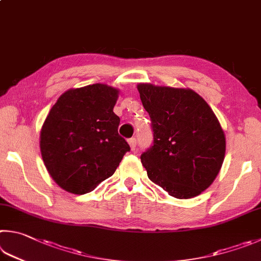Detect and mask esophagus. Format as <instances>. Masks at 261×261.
Listing matches in <instances>:
<instances>
[{
  "instance_id": "obj_1",
  "label": "esophagus",
  "mask_w": 261,
  "mask_h": 261,
  "mask_svg": "<svg viewBox=\"0 0 261 261\" xmlns=\"http://www.w3.org/2000/svg\"><path fill=\"white\" fill-rule=\"evenodd\" d=\"M127 143H129L130 147H131V150H135L136 149V147H137V140H136V138L129 139V140H127Z\"/></svg>"
}]
</instances>
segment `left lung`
<instances>
[{
    "label": "left lung",
    "instance_id": "8db88e82",
    "mask_svg": "<svg viewBox=\"0 0 261 261\" xmlns=\"http://www.w3.org/2000/svg\"><path fill=\"white\" fill-rule=\"evenodd\" d=\"M149 114L153 146L141 163L154 184L176 198L205 191L219 173L226 138L211 107L191 89L137 85Z\"/></svg>",
    "mask_w": 261,
    "mask_h": 261
}]
</instances>
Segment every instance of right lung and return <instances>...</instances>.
Wrapping results in <instances>:
<instances>
[{
    "label": "right lung",
    "mask_w": 261,
    "mask_h": 261,
    "mask_svg": "<svg viewBox=\"0 0 261 261\" xmlns=\"http://www.w3.org/2000/svg\"><path fill=\"white\" fill-rule=\"evenodd\" d=\"M118 90L96 83L61 94L41 129L42 159L52 179L82 195L113 176L130 146L118 135Z\"/></svg>",
    "instance_id": "obj_1"
}]
</instances>
